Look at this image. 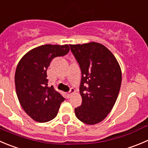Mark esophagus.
<instances>
[{"mask_svg":"<svg viewBox=\"0 0 148 148\" xmlns=\"http://www.w3.org/2000/svg\"><path fill=\"white\" fill-rule=\"evenodd\" d=\"M74 92H75V89H74V88H72L71 89H70V91H69L68 92H67V97H70L71 96L72 94H73Z\"/></svg>","mask_w":148,"mask_h":148,"instance_id":"34e87169","label":"esophagus"}]
</instances>
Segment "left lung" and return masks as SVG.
Returning a JSON list of instances; mask_svg holds the SVG:
<instances>
[{"label":"left lung","mask_w":148,"mask_h":148,"mask_svg":"<svg viewBox=\"0 0 148 148\" xmlns=\"http://www.w3.org/2000/svg\"><path fill=\"white\" fill-rule=\"evenodd\" d=\"M70 46L82 73V104L75 108V115L83 123L96 124L108 116L116 102L121 85V67L112 52L101 43Z\"/></svg>","instance_id":"obj_1"}]
</instances>
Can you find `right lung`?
<instances>
[{
	"label": "right lung",
	"instance_id": "1",
	"mask_svg": "<svg viewBox=\"0 0 148 148\" xmlns=\"http://www.w3.org/2000/svg\"><path fill=\"white\" fill-rule=\"evenodd\" d=\"M70 47L66 45L46 44L25 54L15 72V87L21 106L36 121L54 119L64 98L53 86H48L47 70L57 57L66 55Z\"/></svg>",
	"mask_w": 148,
	"mask_h": 148
}]
</instances>
